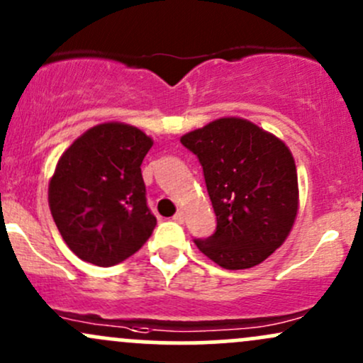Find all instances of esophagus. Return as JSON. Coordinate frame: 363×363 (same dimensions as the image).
<instances>
[{"mask_svg": "<svg viewBox=\"0 0 363 363\" xmlns=\"http://www.w3.org/2000/svg\"><path fill=\"white\" fill-rule=\"evenodd\" d=\"M172 220L177 222V224H182V222H184V213L177 212V213H175L174 217H172Z\"/></svg>", "mask_w": 363, "mask_h": 363, "instance_id": "esophagus-1", "label": "esophagus"}]
</instances>
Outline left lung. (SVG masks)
Instances as JSON below:
<instances>
[{"label":"left lung","instance_id":"8db88e82","mask_svg":"<svg viewBox=\"0 0 363 363\" xmlns=\"http://www.w3.org/2000/svg\"><path fill=\"white\" fill-rule=\"evenodd\" d=\"M200 160L217 230L194 240L222 269L241 270L269 258L291 233L300 206L291 150L241 117H222L181 138Z\"/></svg>","mask_w":363,"mask_h":363}]
</instances>
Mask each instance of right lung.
I'll use <instances>...</instances> for the list:
<instances>
[{
	"instance_id": "right-lung-1",
	"label": "right lung",
	"mask_w": 363,
	"mask_h": 363,
	"mask_svg": "<svg viewBox=\"0 0 363 363\" xmlns=\"http://www.w3.org/2000/svg\"><path fill=\"white\" fill-rule=\"evenodd\" d=\"M153 139L123 122L87 129L63 151L48 186L51 215L81 260L111 267L148 241L157 218L146 205L141 163Z\"/></svg>"
}]
</instances>
